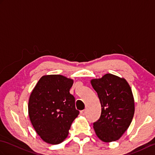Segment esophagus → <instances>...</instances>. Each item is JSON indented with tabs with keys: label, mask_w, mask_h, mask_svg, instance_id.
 Wrapping results in <instances>:
<instances>
[{
	"label": "esophagus",
	"mask_w": 155,
	"mask_h": 155,
	"mask_svg": "<svg viewBox=\"0 0 155 155\" xmlns=\"http://www.w3.org/2000/svg\"><path fill=\"white\" fill-rule=\"evenodd\" d=\"M81 115H83V116H84V115L86 114V110H81Z\"/></svg>",
	"instance_id": "1"
}]
</instances>
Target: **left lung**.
<instances>
[{
    "mask_svg": "<svg viewBox=\"0 0 155 155\" xmlns=\"http://www.w3.org/2000/svg\"><path fill=\"white\" fill-rule=\"evenodd\" d=\"M101 104V114L93 128L105 143L120 139L129 127L134 113V101L127 81L112 74L91 81Z\"/></svg>",
    "mask_w": 155,
    "mask_h": 155,
    "instance_id": "1",
    "label": "left lung"
}]
</instances>
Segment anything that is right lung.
I'll list each match as a JSON object with an SVG mask.
<instances>
[{
    "label": "right lung",
    "mask_w": 155,
    "mask_h": 155,
    "mask_svg": "<svg viewBox=\"0 0 155 155\" xmlns=\"http://www.w3.org/2000/svg\"><path fill=\"white\" fill-rule=\"evenodd\" d=\"M73 80L60 74L45 75L38 81L28 101V115L36 132L45 142L58 144L67 137L79 114L69 93Z\"/></svg>",
    "instance_id": "right-lung-1"
}]
</instances>
